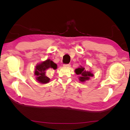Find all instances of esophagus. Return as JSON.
<instances>
[{
  "mask_svg": "<svg viewBox=\"0 0 130 130\" xmlns=\"http://www.w3.org/2000/svg\"><path fill=\"white\" fill-rule=\"evenodd\" d=\"M64 67H67V68H70L71 67V65L70 64H65L63 65Z\"/></svg>",
  "mask_w": 130,
  "mask_h": 130,
  "instance_id": "34e87169",
  "label": "esophagus"
}]
</instances>
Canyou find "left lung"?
Returning <instances> with one entry per match:
<instances>
[{
	"label": "left lung",
	"instance_id": "left-lung-1",
	"mask_svg": "<svg viewBox=\"0 0 130 130\" xmlns=\"http://www.w3.org/2000/svg\"><path fill=\"white\" fill-rule=\"evenodd\" d=\"M75 73L78 75V79L79 81L82 83H84L87 80L90 79V77H93L94 74L92 71H87L85 70V68L80 66V68L76 69Z\"/></svg>",
	"mask_w": 130,
	"mask_h": 130
}]
</instances>
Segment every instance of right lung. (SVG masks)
I'll return each instance as SVG.
<instances>
[{"label":"right lung","instance_id":"1","mask_svg":"<svg viewBox=\"0 0 130 130\" xmlns=\"http://www.w3.org/2000/svg\"><path fill=\"white\" fill-rule=\"evenodd\" d=\"M57 65L50 59H47L45 61L38 63L35 67L34 74L36 79L41 84H47L50 81V79L46 75L47 70L49 69H53L56 70Z\"/></svg>","mask_w":130,"mask_h":130}]
</instances>
